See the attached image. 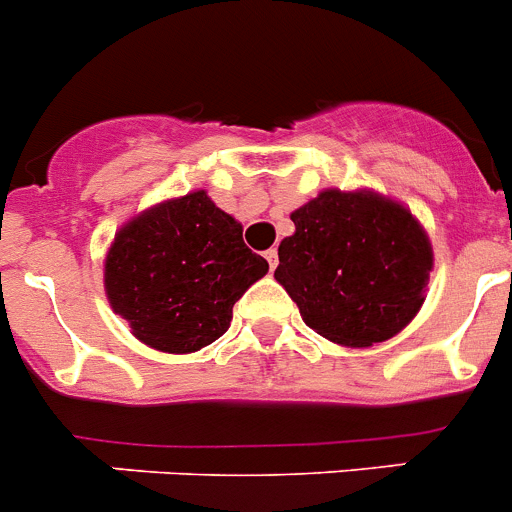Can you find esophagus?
I'll list each match as a JSON object with an SVG mask.
<instances>
[{"instance_id": "esophagus-1", "label": "esophagus", "mask_w": 512, "mask_h": 512, "mask_svg": "<svg viewBox=\"0 0 512 512\" xmlns=\"http://www.w3.org/2000/svg\"><path fill=\"white\" fill-rule=\"evenodd\" d=\"M265 260H267V265H270V270H275V267H277V250H275V247L265 252Z\"/></svg>"}]
</instances>
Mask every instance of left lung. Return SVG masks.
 I'll return each instance as SVG.
<instances>
[{"mask_svg": "<svg viewBox=\"0 0 512 512\" xmlns=\"http://www.w3.org/2000/svg\"><path fill=\"white\" fill-rule=\"evenodd\" d=\"M275 280L312 330L367 347L398 335L423 305L428 235L405 207L370 192L325 190L292 212Z\"/></svg>", "mask_w": 512, "mask_h": 512, "instance_id": "left-lung-1", "label": "left lung"}]
</instances>
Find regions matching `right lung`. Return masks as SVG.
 <instances>
[{"label": "right lung", "instance_id": "obj_1", "mask_svg": "<svg viewBox=\"0 0 512 512\" xmlns=\"http://www.w3.org/2000/svg\"><path fill=\"white\" fill-rule=\"evenodd\" d=\"M267 267L245 245L240 222L200 190L119 230L104 287L112 310L145 345L180 355L225 335L232 305Z\"/></svg>", "mask_w": 512, "mask_h": 512}]
</instances>
